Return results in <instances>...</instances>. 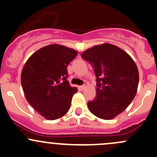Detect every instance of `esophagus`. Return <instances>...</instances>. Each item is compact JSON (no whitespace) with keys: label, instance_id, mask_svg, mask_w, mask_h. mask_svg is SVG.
<instances>
[{"label":"esophagus","instance_id":"obj_1","mask_svg":"<svg viewBox=\"0 0 157 157\" xmlns=\"http://www.w3.org/2000/svg\"><path fill=\"white\" fill-rule=\"evenodd\" d=\"M85 88H86V85H81L78 87V89L80 90H84Z\"/></svg>","mask_w":157,"mask_h":157}]
</instances>
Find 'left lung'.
<instances>
[{
	"instance_id": "1",
	"label": "left lung",
	"mask_w": 157,
	"mask_h": 157,
	"mask_svg": "<svg viewBox=\"0 0 157 157\" xmlns=\"http://www.w3.org/2000/svg\"><path fill=\"white\" fill-rule=\"evenodd\" d=\"M97 77L96 98L88 101L90 112L106 120L123 112L136 95L138 69L130 55L114 44L103 43L81 54Z\"/></svg>"
}]
</instances>
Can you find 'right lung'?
I'll return each instance as SVG.
<instances>
[{
    "label": "right lung",
    "mask_w": 157,
    "mask_h": 157,
    "mask_svg": "<svg viewBox=\"0 0 157 157\" xmlns=\"http://www.w3.org/2000/svg\"><path fill=\"white\" fill-rule=\"evenodd\" d=\"M78 54L72 48L54 44L35 51L27 59L21 73L25 98L48 120L63 116L72 98L78 91L67 82V66Z\"/></svg>",
    "instance_id": "right-lung-1"
}]
</instances>
